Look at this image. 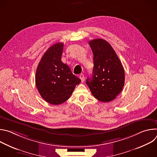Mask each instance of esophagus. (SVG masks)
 Instances as JSON below:
<instances>
[{
  "instance_id": "34e87169",
  "label": "esophagus",
  "mask_w": 157,
  "mask_h": 157,
  "mask_svg": "<svg viewBox=\"0 0 157 157\" xmlns=\"http://www.w3.org/2000/svg\"><path fill=\"white\" fill-rule=\"evenodd\" d=\"M79 78L81 79V80L82 81H84V75H83V74H81V75H79Z\"/></svg>"
}]
</instances>
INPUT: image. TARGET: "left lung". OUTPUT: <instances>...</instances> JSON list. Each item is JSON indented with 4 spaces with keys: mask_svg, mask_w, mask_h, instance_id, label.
<instances>
[{
    "mask_svg": "<svg viewBox=\"0 0 157 157\" xmlns=\"http://www.w3.org/2000/svg\"><path fill=\"white\" fill-rule=\"evenodd\" d=\"M93 53L94 68L86 84L92 94L104 102L114 100L122 91L125 81L122 64L114 50L105 40L97 38L89 42Z\"/></svg>",
    "mask_w": 157,
    "mask_h": 157,
    "instance_id": "left-lung-1",
    "label": "left lung"
}]
</instances>
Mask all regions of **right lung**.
Instances as JSON below:
<instances>
[{
    "label": "right lung",
    "mask_w": 157,
    "mask_h": 157,
    "mask_svg": "<svg viewBox=\"0 0 157 157\" xmlns=\"http://www.w3.org/2000/svg\"><path fill=\"white\" fill-rule=\"evenodd\" d=\"M63 43L51 46L43 55L36 71L35 82L41 96L48 103L58 105L68 100L81 79L61 61Z\"/></svg>",
    "instance_id": "right-lung-1"
}]
</instances>
